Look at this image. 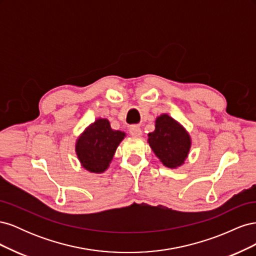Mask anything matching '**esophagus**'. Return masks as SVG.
I'll use <instances>...</instances> for the list:
<instances>
[{
  "instance_id": "obj_1",
  "label": "esophagus",
  "mask_w": 256,
  "mask_h": 256,
  "mask_svg": "<svg viewBox=\"0 0 256 256\" xmlns=\"http://www.w3.org/2000/svg\"><path fill=\"white\" fill-rule=\"evenodd\" d=\"M130 134L132 136H142V130L140 127L138 126H132L130 128Z\"/></svg>"
}]
</instances>
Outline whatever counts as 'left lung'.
Returning a JSON list of instances; mask_svg holds the SVG:
<instances>
[{
    "label": "left lung",
    "mask_w": 256,
    "mask_h": 256,
    "mask_svg": "<svg viewBox=\"0 0 256 256\" xmlns=\"http://www.w3.org/2000/svg\"><path fill=\"white\" fill-rule=\"evenodd\" d=\"M147 142L162 164L170 168L184 164L192 144L188 131L166 113L154 120V130L148 134Z\"/></svg>",
    "instance_id": "8db88e82"
}]
</instances>
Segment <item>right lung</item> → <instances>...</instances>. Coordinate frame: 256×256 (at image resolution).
Returning a JSON list of instances; mask_svg holds the SVG:
<instances>
[{
    "label": "right lung",
    "instance_id": "add662e5",
    "mask_svg": "<svg viewBox=\"0 0 256 256\" xmlns=\"http://www.w3.org/2000/svg\"><path fill=\"white\" fill-rule=\"evenodd\" d=\"M126 134L111 128L106 118H97L76 141V154L81 166L90 173L102 174L106 171L114 154Z\"/></svg>",
    "mask_w": 256,
    "mask_h": 256
}]
</instances>
